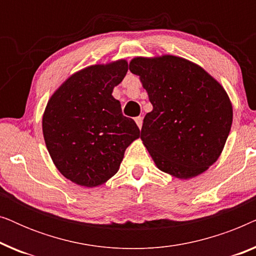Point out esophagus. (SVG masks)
I'll return each mask as SVG.
<instances>
[{"instance_id": "obj_1", "label": "esophagus", "mask_w": 256, "mask_h": 256, "mask_svg": "<svg viewBox=\"0 0 256 256\" xmlns=\"http://www.w3.org/2000/svg\"><path fill=\"white\" fill-rule=\"evenodd\" d=\"M135 122H136V124H138V127L141 129V127H142V122H143V118H141V116H138V118H135Z\"/></svg>"}]
</instances>
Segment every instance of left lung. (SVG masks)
Masks as SVG:
<instances>
[{"label": "left lung", "instance_id": "1", "mask_svg": "<svg viewBox=\"0 0 256 256\" xmlns=\"http://www.w3.org/2000/svg\"><path fill=\"white\" fill-rule=\"evenodd\" d=\"M129 70L152 104L141 140L156 166L180 180L205 172L219 158L233 121L224 87L199 65L172 54L135 57Z\"/></svg>", "mask_w": 256, "mask_h": 256}]
</instances>
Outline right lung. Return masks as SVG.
<instances>
[{
    "mask_svg": "<svg viewBox=\"0 0 256 256\" xmlns=\"http://www.w3.org/2000/svg\"><path fill=\"white\" fill-rule=\"evenodd\" d=\"M128 71L126 59L73 73L48 101L43 135L52 162L73 183L94 188L120 169L140 129L112 96Z\"/></svg>",
    "mask_w": 256,
    "mask_h": 256,
    "instance_id": "1",
    "label": "right lung"
}]
</instances>
